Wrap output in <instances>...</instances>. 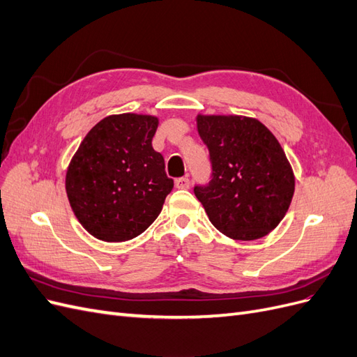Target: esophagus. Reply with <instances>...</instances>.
<instances>
[{
    "mask_svg": "<svg viewBox=\"0 0 357 357\" xmlns=\"http://www.w3.org/2000/svg\"><path fill=\"white\" fill-rule=\"evenodd\" d=\"M190 180L188 177H180L176 180V188L177 189H189Z\"/></svg>",
    "mask_w": 357,
    "mask_h": 357,
    "instance_id": "1",
    "label": "esophagus"
}]
</instances>
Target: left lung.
Wrapping results in <instances>:
<instances>
[{
    "label": "left lung",
    "instance_id": "obj_1",
    "mask_svg": "<svg viewBox=\"0 0 357 357\" xmlns=\"http://www.w3.org/2000/svg\"><path fill=\"white\" fill-rule=\"evenodd\" d=\"M208 147L211 176L193 192L210 222L234 240L262 238L282 222L295 192V177L282 146L256 119L198 116Z\"/></svg>",
    "mask_w": 357,
    "mask_h": 357
}]
</instances>
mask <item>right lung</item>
<instances>
[{
  "mask_svg": "<svg viewBox=\"0 0 357 357\" xmlns=\"http://www.w3.org/2000/svg\"><path fill=\"white\" fill-rule=\"evenodd\" d=\"M158 119L114 114L84 137L67 171L71 208L95 238L121 243L143 234L159 215L174 181L152 147Z\"/></svg>",
  "mask_w": 357,
  "mask_h": 357,
  "instance_id": "obj_1",
  "label": "right lung"
}]
</instances>
